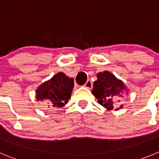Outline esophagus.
<instances>
[{"instance_id":"obj_1","label":"esophagus","mask_w":159,"mask_h":159,"mask_svg":"<svg viewBox=\"0 0 159 159\" xmlns=\"http://www.w3.org/2000/svg\"><path fill=\"white\" fill-rule=\"evenodd\" d=\"M92 86H93V83L91 82V80H88L87 81V83L84 84V87H87V88H88V89L91 88Z\"/></svg>"}]
</instances>
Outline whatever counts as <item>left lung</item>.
Wrapping results in <instances>:
<instances>
[{
    "label": "left lung",
    "mask_w": 159,
    "mask_h": 159,
    "mask_svg": "<svg viewBox=\"0 0 159 159\" xmlns=\"http://www.w3.org/2000/svg\"><path fill=\"white\" fill-rule=\"evenodd\" d=\"M98 80L93 83L92 93L98 102L108 110L116 107L126 94V87L123 82L108 71L97 74ZM121 105L119 108H122ZM119 108H116L118 110Z\"/></svg>",
    "instance_id": "obj_1"
}]
</instances>
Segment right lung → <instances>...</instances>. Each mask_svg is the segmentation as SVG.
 I'll return each instance as SVG.
<instances>
[{"instance_id":"right-lung-1","label":"right lung","mask_w":159,"mask_h":159,"mask_svg":"<svg viewBox=\"0 0 159 159\" xmlns=\"http://www.w3.org/2000/svg\"><path fill=\"white\" fill-rule=\"evenodd\" d=\"M73 87V79L58 72L37 88L36 97L37 101L44 102L48 108H61L70 99Z\"/></svg>"}]
</instances>
